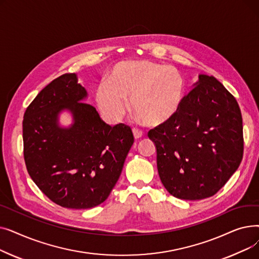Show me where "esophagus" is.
<instances>
[{"label":"esophagus","mask_w":259,"mask_h":259,"mask_svg":"<svg viewBox=\"0 0 259 259\" xmlns=\"http://www.w3.org/2000/svg\"><path fill=\"white\" fill-rule=\"evenodd\" d=\"M133 137H134V139L135 140H139V139H141L143 135H144V133L141 131V130H139V129H133Z\"/></svg>","instance_id":"1"}]
</instances>
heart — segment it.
<instances>
[{
  "mask_svg": "<svg viewBox=\"0 0 259 259\" xmlns=\"http://www.w3.org/2000/svg\"><path fill=\"white\" fill-rule=\"evenodd\" d=\"M95 90L102 115L119 121L127 111L126 101L145 125L156 127L171 120L182 107L186 81L174 67L148 60L116 64Z\"/></svg>",
  "mask_w": 259,
  "mask_h": 259,
  "instance_id": "obj_1",
  "label": "heart"
}]
</instances>
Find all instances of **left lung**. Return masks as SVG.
I'll return each mask as SVG.
<instances>
[{"mask_svg": "<svg viewBox=\"0 0 259 259\" xmlns=\"http://www.w3.org/2000/svg\"><path fill=\"white\" fill-rule=\"evenodd\" d=\"M171 120L148 132L159 179L181 199L216 194L240 165L242 117L235 98L214 76L199 74Z\"/></svg>", "mask_w": 259, "mask_h": 259, "instance_id": "8db88e82", "label": "left lung"}]
</instances>
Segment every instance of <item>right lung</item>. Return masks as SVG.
I'll list each match as a JSON object with an SVG mask.
<instances>
[{
	"instance_id": "add662e5",
	"label": "right lung",
	"mask_w": 259,
	"mask_h": 259,
	"mask_svg": "<svg viewBox=\"0 0 259 259\" xmlns=\"http://www.w3.org/2000/svg\"><path fill=\"white\" fill-rule=\"evenodd\" d=\"M86 98L76 74L65 73L40 90L23 119L27 171L50 200L69 209L93 208L108 198L134 142L129 126L107 125ZM63 110L73 114L68 128L58 125Z\"/></svg>"
}]
</instances>
